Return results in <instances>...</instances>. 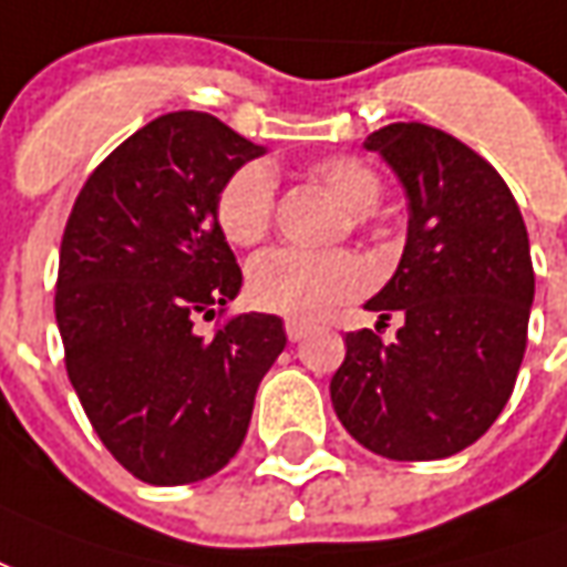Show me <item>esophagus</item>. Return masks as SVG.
Segmentation results:
<instances>
[{"mask_svg": "<svg viewBox=\"0 0 567 567\" xmlns=\"http://www.w3.org/2000/svg\"><path fill=\"white\" fill-rule=\"evenodd\" d=\"M284 329H287L289 341H301V338L308 334V329H311V326L305 323V320H287V323H284Z\"/></svg>", "mask_w": 567, "mask_h": 567, "instance_id": "34e87169", "label": "esophagus"}]
</instances>
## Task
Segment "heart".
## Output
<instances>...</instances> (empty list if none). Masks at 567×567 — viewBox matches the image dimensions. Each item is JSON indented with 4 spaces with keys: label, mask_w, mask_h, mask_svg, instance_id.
Listing matches in <instances>:
<instances>
[{
    "label": "heart",
    "mask_w": 567,
    "mask_h": 567,
    "mask_svg": "<svg viewBox=\"0 0 567 567\" xmlns=\"http://www.w3.org/2000/svg\"><path fill=\"white\" fill-rule=\"evenodd\" d=\"M313 184L329 189L347 208L350 229H365L383 196V177L359 156H326L308 165ZM275 177L262 163H244L223 177L214 196V220L235 247H254L275 223ZM369 284V271L347 250L308 254L275 247L259 254L247 268V299L259 311L292 320L323 317L338 305L357 299Z\"/></svg>",
    "instance_id": "b5f03b06"
}]
</instances>
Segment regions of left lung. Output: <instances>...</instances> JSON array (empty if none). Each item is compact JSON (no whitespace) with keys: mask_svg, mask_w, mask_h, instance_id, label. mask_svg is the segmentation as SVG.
<instances>
[{"mask_svg":"<svg viewBox=\"0 0 567 567\" xmlns=\"http://www.w3.org/2000/svg\"><path fill=\"white\" fill-rule=\"evenodd\" d=\"M365 147L395 168L411 205L402 262L365 308L404 326L392 344L371 329L344 334L334 414L378 456L447 458L514 392L535 299L526 223L504 177L450 132L408 120Z\"/></svg>","mask_w":567,"mask_h":567,"instance_id":"1","label":"left lung"}]
</instances>
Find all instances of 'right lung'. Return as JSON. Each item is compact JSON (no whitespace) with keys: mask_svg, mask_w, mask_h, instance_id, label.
I'll return each mask as SVG.
<instances>
[{"mask_svg":"<svg viewBox=\"0 0 567 567\" xmlns=\"http://www.w3.org/2000/svg\"><path fill=\"white\" fill-rule=\"evenodd\" d=\"M262 147L202 111L151 120L86 177L60 244L53 311L90 425L153 486L238 453L259 380L287 344L275 313H226L241 268L214 220L223 177Z\"/></svg>","mask_w":567,"mask_h":567,"instance_id":"add662e5","label":"right lung"}]
</instances>
